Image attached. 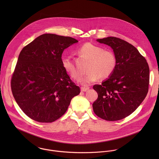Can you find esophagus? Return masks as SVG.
<instances>
[{
    "label": "esophagus",
    "mask_w": 159,
    "mask_h": 159,
    "mask_svg": "<svg viewBox=\"0 0 159 159\" xmlns=\"http://www.w3.org/2000/svg\"><path fill=\"white\" fill-rule=\"evenodd\" d=\"M89 89V87H81V90L83 92H86V91H88Z\"/></svg>",
    "instance_id": "34e87169"
}]
</instances>
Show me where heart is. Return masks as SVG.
<instances>
[{
	"instance_id": "b5f03b06",
	"label": "heart",
	"mask_w": 159,
	"mask_h": 159,
	"mask_svg": "<svg viewBox=\"0 0 159 159\" xmlns=\"http://www.w3.org/2000/svg\"><path fill=\"white\" fill-rule=\"evenodd\" d=\"M80 53L89 61L86 70L88 71L79 81L88 85L97 81L100 77L102 79L108 78L115 70L117 59L113 51L111 49H103L100 46L91 43L84 44L79 49ZM62 65L65 71L74 79H78L81 72L74 64L70 55L62 58Z\"/></svg>"
}]
</instances>
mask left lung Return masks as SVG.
<instances>
[{"instance_id":"obj_1","label":"left lung","mask_w":159,"mask_h":159,"mask_svg":"<svg viewBox=\"0 0 159 159\" xmlns=\"http://www.w3.org/2000/svg\"><path fill=\"white\" fill-rule=\"evenodd\" d=\"M97 41L112 48L117 64L109 78L93 86L98 93L92 104L93 110L104 120H120L135 111L146 97L149 67L144 57L126 41L114 37Z\"/></svg>"}]
</instances>
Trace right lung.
I'll return each instance as SVG.
<instances>
[{
  "mask_svg": "<svg viewBox=\"0 0 159 159\" xmlns=\"http://www.w3.org/2000/svg\"><path fill=\"white\" fill-rule=\"evenodd\" d=\"M78 41L52 34L40 35L21 50L11 79L13 95L23 112L39 122L62 116L80 93L62 65L65 49Z\"/></svg>",
  "mask_w": 159,
  "mask_h": 159,
  "instance_id": "obj_1",
  "label": "right lung"
}]
</instances>
